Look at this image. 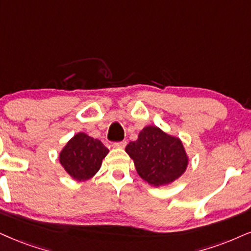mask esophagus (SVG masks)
<instances>
[{
  "instance_id": "1",
  "label": "esophagus",
  "mask_w": 251,
  "mask_h": 251,
  "mask_svg": "<svg viewBox=\"0 0 251 251\" xmlns=\"http://www.w3.org/2000/svg\"><path fill=\"white\" fill-rule=\"evenodd\" d=\"M126 145V141H121V142H116V143L113 144L114 148H125Z\"/></svg>"
}]
</instances>
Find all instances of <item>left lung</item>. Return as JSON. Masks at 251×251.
<instances>
[{"label": "left lung", "mask_w": 251, "mask_h": 251, "mask_svg": "<svg viewBox=\"0 0 251 251\" xmlns=\"http://www.w3.org/2000/svg\"><path fill=\"white\" fill-rule=\"evenodd\" d=\"M126 152L134 160L140 177L156 187L171 184L188 165L181 141L154 126L143 128L137 141L126 145Z\"/></svg>", "instance_id": "left-lung-1"}]
</instances>
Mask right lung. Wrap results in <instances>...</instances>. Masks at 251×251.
I'll use <instances>...</instances> for the list:
<instances>
[{
	"instance_id": "right-lung-1",
	"label": "right lung",
	"mask_w": 251,
	"mask_h": 251,
	"mask_svg": "<svg viewBox=\"0 0 251 251\" xmlns=\"http://www.w3.org/2000/svg\"><path fill=\"white\" fill-rule=\"evenodd\" d=\"M109 150L101 141L79 132L67 142L59 153V162L73 179H91L101 168L102 159Z\"/></svg>"
}]
</instances>
